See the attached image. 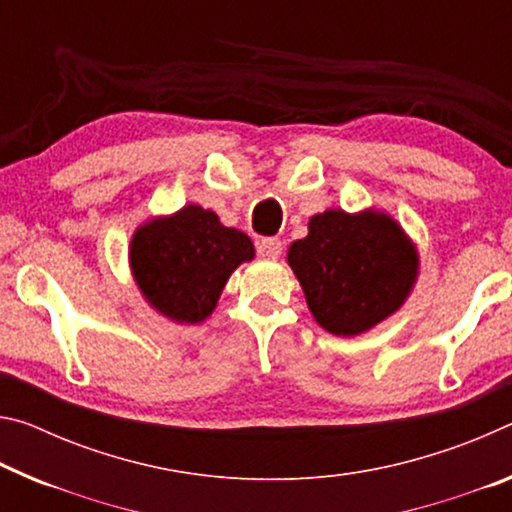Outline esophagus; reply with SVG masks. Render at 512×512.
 Listing matches in <instances>:
<instances>
[{"instance_id": "obj_1", "label": "esophagus", "mask_w": 512, "mask_h": 512, "mask_svg": "<svg viewBox=\"0 0 512 512\" xmlns=\"http://www.w3.org/2000/svg\"><path fill=\"white\" fill-rule=\"evenodd\" d=\"M257 253L262 257H269V259H275L280 253H282V241L275 239V237H269V239H262L257 243Z\"/></svg>"}]
</instances>
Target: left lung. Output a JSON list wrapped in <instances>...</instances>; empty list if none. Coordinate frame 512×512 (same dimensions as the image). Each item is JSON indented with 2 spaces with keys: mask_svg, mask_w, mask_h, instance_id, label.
<instances>
[{
  "mask_svg": "<svg viewBox=\"0 0 512 512\" xmlns=\"http://www.w3.org/2000/svg\"><path fill=\"white\" fill-rule=\"evenodd\" d=\"M287 262L312 316L337 337H355L392 316L417 282L419 255L385 212L328 209L289 246Z\"/></svg>",
  "mask_w": 512,
  "mask_h": 512,
  "instance_id": "left-lung-1",
  "label": "left lung"
}]
</instances>
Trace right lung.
<instances>
[{
  "label": "right lung",
  "instance_id": "right-lung-1",
  "mask_svg": "<svg viewBox=\"0 0 512 512\" xmlns=\"http://www.w3.org/2000/svg\"><path fill=\"white\" fill-rule=\"evenodd\" d=\"M255 257L248 234L200 205L136 227L129 266L143 298L170 321H205L239 264Z\"/></svg>",
  "mask_w": 512,
  "mask_h": 512
}]
</instances>
